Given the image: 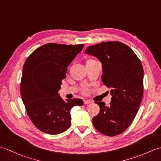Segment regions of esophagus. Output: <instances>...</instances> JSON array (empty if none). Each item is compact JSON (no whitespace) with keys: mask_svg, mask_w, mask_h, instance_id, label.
<instances>
[{"mask_svg":"<svg viewBox=\"0 0 161 161\" xmlns=\"http://www.w3.org/2000/svg\"><path fill=\"white\" fill-rule=\"evenodd\" d=\"M91 101H89V100H84V104H91Z\"/></svg>","mask_w":161,"mask_h":161,"instance_id":"obj_1","label":"esophagus"}]
</instances>
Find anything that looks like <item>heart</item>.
I'll use <instances>...</instances> for the list:
<instances>
[{
	"instance_id": "obj_1",
	"label": "heart",
	"mask_w": 161,
	"mask_h": 161,
	"mask_svg": "<svg viewBox=\"0 0 161 161\" xmlns=\"http://www.w3.org/2000/svg\"><path fill=\"white\" fill-rule=\"evenodd\" d=\"M90 60H93V59H89V60H88V61H90Z\"/></svg>"
}]
</instances>
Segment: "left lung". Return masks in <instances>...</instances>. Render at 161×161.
<instances>
[{"label": "left lung", "instance_id": "left-lung-1", "mask_svg": "<svg viewBox=\"0 0 161 161\" xmlns=\"http://www.w3.org/2000/svg\"><path fill=\"white\" fill-rule=\"evenodd\" d=\"M86 53L102 62V81L111 88V102H95L100 108L93 118L99 132L106 136L120 134L134 119L143 95V68L134 52L119 42H102L88 46Z\"/></svg>", "mask_w": 161, "mask_h": 161}]
</instances>
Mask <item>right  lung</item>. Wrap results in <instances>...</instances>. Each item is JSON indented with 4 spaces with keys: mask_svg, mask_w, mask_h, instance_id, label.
<instances>
[{
    "mask_svg": "<svg viewBox=\"0 0 161 161\" xmlns=\"http://www.w3.org/2000/svg\"><path fill=\"white\" fill-rule=\"evenodd\" d=\"M84 44L47 43L36 49L23 66L20 89L30 120L47 134H59L70 127V109L84 102L73 98L65 102L58 91L66 78L68 66Z\"/></svg>",
    "mask_w": 161,
    "mask_h": 161,
    "instance_id": "obj_1",
    "label": "right lung"
}]
</instances>
